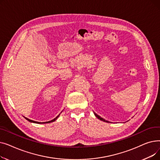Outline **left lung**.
I'll list each match as a JSON object with an SVG mask.
<instances>
[{
    "label": "left lung",
    "instance_id": "8db88e82",
    "mask_svg": "<svg viewBox=\"0 0 160 160\" xmlns=\"http://www.w3.org/2000/svg\"><path fill=\"white\" fill-rule=\"evenodd\" d=\"M95 113V116L97 117V118H98V119H100V121H104V122H109L108 121H105L104 119H102V117H100L99 115H97V114H96L95 113Z\"/></svg>",
    "mask_w": 160,
    "mask_h": 160
}]
</instances>
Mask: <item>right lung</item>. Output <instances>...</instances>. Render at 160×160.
Returning <instances> with one entry per match:
<instances>
[{
  "label": "right lung",
  "mask_w": 160,
  "mask_h": 160,
  "mask_svg": "<svg viewBox=\"0 0 160 160\" xmlns=\"http://www.w3.org/2000/svg\"><path fill=\"white\" fill-rule=\"evenodd\" d=\"M59 117V115L58 116H57L56 118H54L53 120H51L50 121H48V122H36V121H32V120H30V119H28V118H26V117H25V119H26L27 120H28V121H30V122H34V123H49V122H53V121H54L58 117Z\"/></svg>",
  "instance_id": "add662e5"
}]
</instances>
